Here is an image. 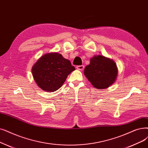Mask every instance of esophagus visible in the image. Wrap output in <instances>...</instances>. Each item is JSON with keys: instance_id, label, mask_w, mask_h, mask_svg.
<instances>
[{"instance_id": "1", "label": "esophagus", "mask_w": 148, "mask_h": 148, "mask_svg": "<svg viewBox=\"0 0 148 148\" xmlns=\"http://www.w3.org/2000/svg\"><path fill=\"white\" fill-rule=\"evenodd\" d=\"M77 69L78 70H80V71H83V69H84V66L83 65H79V66H77Z\"/></svg>"}]
</instances>
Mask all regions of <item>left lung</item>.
Instances as JSON below:
<instances>
[{
    "label": "left lung",
    "mask_w": 148,
    "mask_h": 148,
    "mask_svg": "<svg viewBox=\"0 0 148 148\" xmlns=\"http://www.w3.org/2000/svg\"><path fill=\"white\" fill-rule=\"evenodd\" d=\"M118 68L115 62L103 56H94L84 70V75L93 86L104 89L111 86L117 77Z\"/></svg>",
    "instance_id": "obj_1"
}]
</instances>
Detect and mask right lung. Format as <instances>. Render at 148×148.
Instances as JSON below:
<instances>
[{"mask_svg": "<svg viewBox=\"0 0 148 148\" xmlns=\"http://www.w3.org/2000/svg\"><path fill=\"white\" fill-rule=\"evenodd\" d=\"M75 68L71 62L57 53L41 56L32 67V75L37 86L45 91L54 92L65 82Z\"/></svg>", "mask_w": 148, "mask_h": 148, "instance_id": "1", "label": "right lung"}]
</instances>
